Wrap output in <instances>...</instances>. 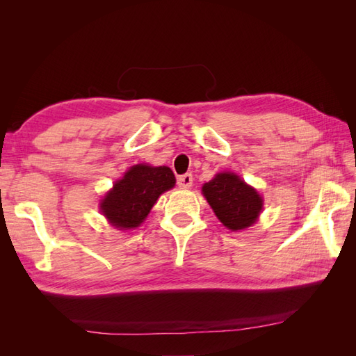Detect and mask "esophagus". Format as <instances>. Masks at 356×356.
<instances>
[{
	"label": "esophagus",
	"mask_w": 356,
	"mask_h": 356,
	"mask_svg": "<svg viewBox=\"0 0 356 356\" xmlns=\"http://www.w3.org/2000/svg\"><path fill=\"white\" fill-rule=\"evenodd\" d=\"M177 184H178L179 188H190L193 186V175L191 174H186V175L178 177Z\"/></svg>",
	"instance_id": "1"
}]
</instances>
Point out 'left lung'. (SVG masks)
Listing matches in <instances>:
<instances>
[{"label": "left lung", "instance_id": "8db88e82", "mask_svg": "<svg viewBox=\"0 0 356 356\" xmlns=\"http://www.w3.org/2000/svg\"><path fill=\"white\" fill-rule=\"evenodd\" d=\"M217 218L232 232L251 227L263 209L258 191L233 172H221L202 187Z\"/></svg>", "mask_w": 356, "mask_h": 356}]
</instances>
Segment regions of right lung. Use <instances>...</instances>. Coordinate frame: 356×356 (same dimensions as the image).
Instances as JSON below:
<instances>
[{
  "instance_id": "obj_1",
  "label": "right lung",
  "mask_w": 356,
  "mask_h": 356,
  "mask_svg": "<svg viewBox=\"0 0 356 356\" xmlns=\"http://www.w3.org/2000/svg\"><path fill=\"white\" fill-rule=\"evenodd\" d=\"M175 186L168 166L135 165L101 200V212L118 230L136 229L144 222L161 193Z\"/></svg>"
}]
</instances>
